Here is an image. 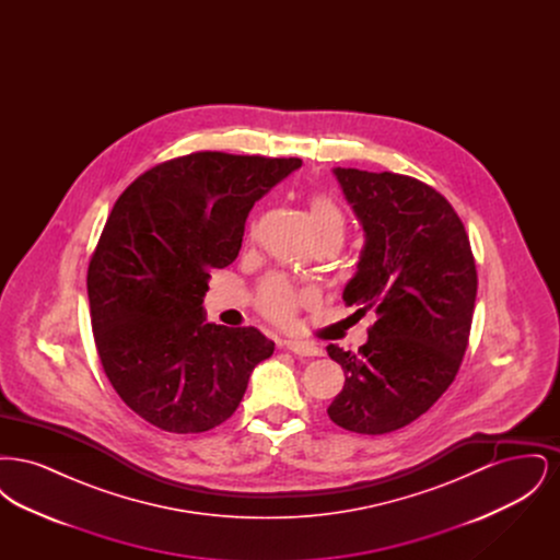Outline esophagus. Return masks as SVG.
<instances>
[{
	"label": "esophagus",
	"mask_w": 560,
	"mask_h": 560,
	"mask_svg": "<svg viewBox=\"0 0 560 560\" xmlns=\"http://www.w3.org/2000/svg\"><path fill=\"white\" fill-rule=\"evenodd\" d=\"M288 350H292L293 354L298 357H319L320 348L315 345H308V342H300V340H285L283 342Z\"/></svg>",
	"instance_id": "esophagus-1"
}]
</instances>
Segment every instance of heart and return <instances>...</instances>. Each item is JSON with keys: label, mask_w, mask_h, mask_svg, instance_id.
<instances>
[{"label": "heart", "mask_w": 560, "mask_h": 560, "mask_svg": "<svg viewBox=\"0 0 560 560\" xmlns=\"http://www.w3.org/2000/svg\"><path fill=\"white\" fill-rule=\"evenodd\" d=\"M308 213H311V224H313L315 237L323 233L345 235V213L338 208V203L334 199H329L327 195H320V192L313 195ZM306 298H308V293L300 292L285 277H279V275L267 277L256 293L260 313L275 323H290L293 315L298 313L300 304L306 302Z\"/></svg>", "instance_id": "b5f03b06"}]
</instances>
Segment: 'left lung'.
<instances>
[{"instance_id": "8db88e82", "label": "left lung", "mask_w": 560, "mask_h": 560, "mask_svg": "<svg viewBox=\"0 0 560 560\" xmlns=\"http://www.w3.org/2000/svg\"><path fill=\"white\" fill-rule=\"evenodd\" d=\"M334 174L365 231L342 298L377 320L357 352L327 347L347 373L327 413L350 432L386 434L427 413L459 370L477 300L475 256L434 188L393 172Z\"/></svg>"}]
</instances>
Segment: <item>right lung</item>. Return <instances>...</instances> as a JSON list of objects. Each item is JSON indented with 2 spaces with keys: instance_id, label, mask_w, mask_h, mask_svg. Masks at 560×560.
I'll return each instance as SVG.
<instances>
[{
  "instance_id": "add662e5",
  "label": "right lung",
  "mask_w": 560,
  "mask_h": 560,
  "mask_svg": "<svg viewBox=\"0 0 560 560\" xmlns=\"http://www.w3.org/2000/svg\"><path fill=\"white\" fill-rule=\"evenodd\" d=\"M302 161L218 151L165 161L115 201L88 267L94 342L108 382L149 424L206 432L240 407L275 342L206 320L213 268L241 249L247 213Z\"/></svg>"
}]
</instances>
